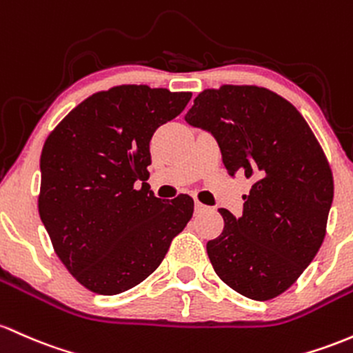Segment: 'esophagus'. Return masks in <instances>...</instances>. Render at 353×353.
I'll list each match as a JSON object with an SVG mask.
<instances>
[{
	"instance_id": "1",
	"label": "esophagus",
	"mask_w": 353,
	"mask_h": 353,
	"mask_svg": "<svg viewBox=\"0 0 353 353\" xmlns=\"http://www.w3.org/2000/svg\"><path fill=\"white\" fill-rule=\"evenodd\" d=\"M194 206H196V212H203V211H206V209H208V206H204V204L199 203V201H196Z\"/></svg>"
}]
</instances>
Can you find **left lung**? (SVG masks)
Listing matches in <instances>:
<instances>
[{
    "mask_svg": "<svg viewBox=\"0 0 353 353\" xmlns=\"http://www.w3.org/2000/svg\"><path fill=\"white\" fill-rule=\"evenodd\" d=\"M184 119L216 139L230 176L253 183L239 218L219 209L224 230L206 246L212 268L251 300L281 295L327 230L334 177L319 141L288 100L250 85L201 92Z\"/></svg>",
    "mask_w": 353,
    "mask_h": 353,
    "instance_id": "obj_1",
    "label": "left lung"
}]
</instances>
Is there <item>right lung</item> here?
I'll return each mask as SVG.
<instances>
[{
	"mask_svg": "<svg viewBox=\"0 0 353 353\" xmlns=\"http://www.w3.org/2000/svg\"><path fill=\"white\" fill-rule=\"evenodd\" d=\"M191 97L120 85L83 100L46 139L38 211L57 256L90 292L144 281L192 218L191 196L159 199L144 183L150 139Z\"/></svg>",
	"mask_w": 353,
	"mask_h": 353,
	"instance_id": "add662e5",
	"label": "right lung"
}]
</instances>
